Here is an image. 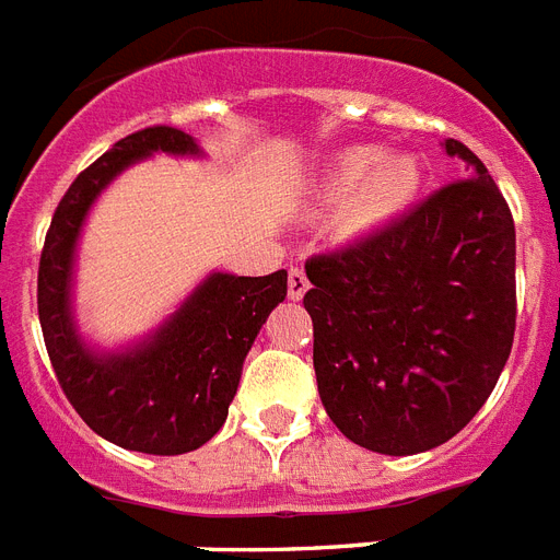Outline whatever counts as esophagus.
Returning <instances> with one entry per match:
<instances>
[{
  "label": "esophagus",
  "mask_w": 560,
  "mask_h": 560,
  "mask_svg": "<svg viewBox=\"0 0 560 560\" xmlns=\"http://www.w3.org/2000/svg\"><path fill=\"white\" fill-rule=\"evenodd\" d=\"M307 288H311V281H307V276H304L302 267L290 265V270H288V293H290V299H293V302H299V299H302V295L307 293Z\"/></svg>",
  "instance_id": "34e87169"
}]
</instances>
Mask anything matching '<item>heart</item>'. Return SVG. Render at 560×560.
<instances>
[{
  "label": "heart",
  "instance_id": "b5f03b06",
  "mask_svg": "<svg viewBox=\"0 0 560 560\" xmlns=\"http://www.w3.org/2000/svg\"><path fill=\"white\" fill-rule=\"evenodd\" d=\"M422 186L420 163L411 154H385L376 147H353L334 161L319 180V201L345 205L342 230L371 235L394 224L417 201Z\"/></svg>",
  "mask_w": 560,
  "mask_h": 560
}]
</instances>
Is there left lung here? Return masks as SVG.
I'll return each mask as SVG.
<instances>
[{"mask_svg":"<svg viewBox=\"0 0 560 560\" xmlns=\"http://www.w3.org/2000/svg\"><path fill=\"white\" fill-rule=\"evenodd\" d=\"M394 224L313 256L304 311L327 417L368 452L420 454L469 425L515 339V221L475 152Z\"/></svg>","mask_w":560,"mask_h":560,"instance_id":"8db88e82","label":"left lung"}]
</instances>
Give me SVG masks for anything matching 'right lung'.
Instances as JSON below:
<instances>
[{
    "mask_svg": "<svg viewBox=\"0 0 560 560\" xmlns=\"http://www.w3.org/2000/svg\"><path fill=\"white\" fill-rule=\"evenodd\" d=\"M201 154L192 135L149 126L117 140L62 195L45 235L36 307L59 388L91 431L143 454H186L224 425L241 368L270 311L288 295V270L270 276L209 272L186 302L143 342L100 353L77 334L71 279L91 203L131 163Z\"/></svg>",
    "mask_w": 560,
    "mask_h": 560,
    "instance_id": "right-lung-1",
    "label": "right lung"
}]
</instances>
